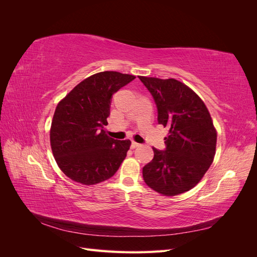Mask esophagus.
Instances as JSON below:
<instances>
[{
  "instance_id": "34e87169",
  "label": "esophagus",
  "mask_w": 257,
  "mask_h": 257,
  "mask_svg": "<svg viewBox=\"0 0 257 257\" xmlns=\"http://www.w3.org/2000/svg\"><path fill=\"white\" fill-rule=\"evenodd\" d=\"M141 146V144H138V143H136V142H132V149H135V148H137V147H139Z\"/></svg>"
}]
</instances>
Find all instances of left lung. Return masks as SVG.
I'll list each match as a JSON object with an SVG mask.
<instances>
[{"label":"left lung","mask_w":257,"mask_h":257,"mask_svg":"<svg viewBox=\"0 0 257 257\" xmlns=\"http://www.w3.org/2000/svg\"><path fill=\"white\" fill-rule=\"evenodd\" d=\"M158 107V121L168 128L166 150L153 148L154 158L143 168L146 184L164 196L195 186L213 162L216 130L205 103L183 82L139 76Z\"/></svg>","instance_id":"left-lung-1"}]
</instances>
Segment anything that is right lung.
<instances>
[{"mask_svg": "<svg viewBox=\"0 0 257 257\" xmlns=\"http://www.w3.org/2000/svg\"><path fill=\"white\" fill-rule=\"evenodd\" d=\"M136 77L106 71L82 80L62 98L50 127L59 168L73 181L93 185L111 178L125 159L131 141H116L104 126L114 93Z\"/></svg>", "mask_w": 257, "mask_h": 257, "instance_id": "1", "label": "right lung"}]
</instances>
